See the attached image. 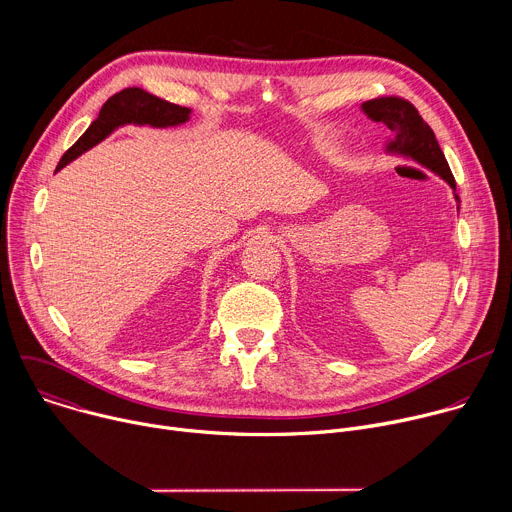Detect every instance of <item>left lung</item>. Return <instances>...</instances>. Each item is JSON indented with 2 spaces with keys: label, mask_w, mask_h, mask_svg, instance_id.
Masks as SVG:
<instances>
[{
  "label": "left lung",
  "mask_w": 512,
  "mask_h": 512,
  "mask_svg": "<svg viewBox=\"0 0 512 512\" xmlns=\"http://www.w3.org/2000/svg\"><path fill=\"white\" fill-rule=\"evenodd\" d=\"M362 111L367 113L373 121L385 123L395 133V139L387 143V152L401 154L405 158L419 162L421 166L429 168L431 172L444 178L456 190L454 174L446 162L440 143H437L431 127L423 121L419 111L407 99L377 97L362 103ZM454 196L460 210V198L458 194Z\"/></svg>",
  "instance_id": "8db88e82"
}]
</instances>
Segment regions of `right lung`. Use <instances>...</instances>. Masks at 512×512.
Here are the masks:
<instances>
[{
  "mask_svg": "<svg viewBox=\"0 0 512 512\" xmlns=\"http://www.w3.org/2000/svg\"><path fill=\"white\" fill-rule=\"evenodd\" d=\"M188 119H190L188 107H180L176 103L164 101L139 87L123 89L107 99V103L99 111V117L60 158L56 172L64 168L68 162L79 158L83 152L91 150L93 145L103 141L119 125L137 123V125H152V127H172V125L186 123Z\"/></svg>",
  "mask_w": 512,
  "mask_h": 512,
  "instance_id": "right-lung-1",
  "label": "right lung"
}]
</instances>
